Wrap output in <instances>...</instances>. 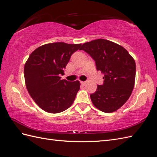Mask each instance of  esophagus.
Here are the masks:
<instances>
[{
    "label": "esophagus",
    "mask_w": 157,
    "mask_h": 157,
    "mask_svg": "<svg viewBox=\"0 0 157 157\" xmlns=\"http://www.w3.org/2000/svg\"><path fill=\"white\" fill-rule=\"evenodd\" d=\"M80 82H81V84L82 85H85L86 83L85 81H81Z\"/></svg>",
    "instance_id": "34e87169"
}]
</instances>
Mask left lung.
I'll return each mask as SVG.
<instances>
[{
	"label": "left lung",
	"mask_w": 157,
	"mask_h": 157,
	"mask_svg": "<svg viewBox=\"0 0 157 157\" xmlns=\"http://www.w3.org/2000/svg\"><path fill=\"white\" fill-rule=\"evenodd\" d=\"M79 50L89 54L97 71L104 75L103 84L90 95L93 105L105 113L116 111L127 101L134 89V58L122 46L103 39L83 44Z\"/></svg>",
	"instance_id": "8db88e82"
}]
</instances>
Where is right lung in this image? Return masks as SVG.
<instances>
[{"label":"right lung","instance_id":"1","mask_svg":"<svg viewBox=\"0 0 157 157\" xmlns=\"http://www.w3.org/2000/svg\"><path fill=\"white\" fill-rule=\"evenodd\" d=\"M81 44L56 42L43 45L29 56L24 67L26 87L41 109L60 113L72 104L80 89V82L61 80L71 56Z\"/></svg>","mask_w":157,"mask_h":157}]
</instances>
